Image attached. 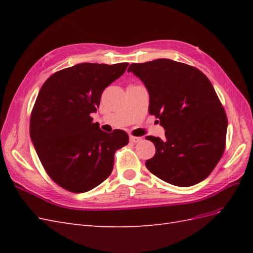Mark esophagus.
I'll return each instance as SVG.
<instances>
[{
	"instance_id": "esophagus-1",
	"label": "esophagus",
	"mask_w": 253,
	"mask_h": 253,
	"mask_svg": "<svg viewBox=\"0 0 253 253\" xmlns=\"http://www.w3.org/2000/svg\"><path fill=\"white\" fill-rule=\"evenodd\" d=\"M142 140L141 137H136V136H129V141L137 143V142H140Z\"/></svg>"
}]
</instances>
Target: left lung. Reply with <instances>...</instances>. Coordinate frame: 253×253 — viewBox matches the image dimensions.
Wrapping results in <instances>:
<instances>
[{
	"mask_svg": "<svg viewBox=\"0 0 253 253\" xmlns=\"http://www.w3.org/2000/svg\"><path fill=\"white\" fill-rule=\"evenodd\" d=\"M147 87L149 113L159 119L166 138L155 144L148 170L166 182L190 187L208 177L224 154L228 119L210 80L198 68L169 59L133 63Z\"/></svg>",
	"mask_w": 253,
	"mask_h": 253,
	"instance_id": "8db88e82",
	"label": "left lung"
}]
</instances>
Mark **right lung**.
I'll use <instances>...</instances> for the list:
<instances>
[{"label":"right lung","instance_id":"right-lung-1","mask_svg":"<svg viewBox=\"0 0 253 253\" xmlns=\"http://www.w3.org/2000/svg\"><path fill=\"white\" fill-rule=\"evenodd\" d=\"M128 63H80L44 82L30 115L29 133L43 168L57 185L83 193L113 171L115 152L127 144L122 129L105 133L90 114L102 91L125 74Z\"/></svg>","mask_w":253,"mask_h":253}]
</instances>
